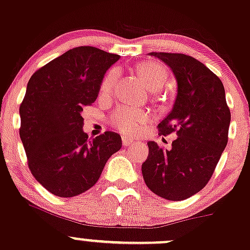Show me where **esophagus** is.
I'll return each instance as SVG.
<instances>
[{
    "label": "esophagus",
    "instance_id": "34e87169",
    "mask_svg": "<svg viewBox=\"0 0 250 250\" xmlns=\"http://www.w3.org/2000/svg\"><path fill=\"white\" fill-rule=\"evenodd\" d=\"M122 144H123V146H125V147H128V146L134 145L135 143H134V141L130 138H125H125L122 139Z\"/></svg>",
    "mask_w": 250,
    "mask_h": 250
}]
</instances>
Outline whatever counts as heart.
Here are the masks:
<instances>
[{
	"label": "heart",
	"instance_id": "heart-1",
	"mask_svg": "<svg viewBox=\"0 0 250 250\" xmlns=\"http://www.w3.org/2000/svg\"><path fill=\"white\" fill-rule=\"evenodd\" d=\"M135 72L140 80L149 91H158L167 80V70L159 63L143 61L135 65ZM117 68H112L104 75L101 83L102 96H109L117 83ZM111 125L122 133L128 135H138L143 130L144 125L151 121V114L147 110L132 106H123L117 109L111 115Z\"/></svg>",
	"mask_w": 250,
	"mask_h": 250
}]
</instances>
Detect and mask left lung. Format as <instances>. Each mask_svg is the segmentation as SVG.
Segmentation results:
<instances>
[{"instance_id": "obj_1", "label": "left lung", "mask_w": 250, "mask_h": 250, "mask_svg": "<svg viewBox=\"0 0 250 250\" xmlns=\"http://www.w3.org/2000/svg\"><path fill=\"white\" fill-rule=\"evenodd\" d=\"M171 69L177 83L175 103L158 125L162 135L176 132L171 149L147 143L141 171L157 195L181 201L199 193L211 178L228 144L230 110L220 79L204 63L183 54L149 52Z\"/></svg>"}]
</instances>
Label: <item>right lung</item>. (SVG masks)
<instances>
[{
  "mask_svg": "<svg viewBox=\"0 0 250 250\" xmlns=\"http://www.w3.org/2000/svg\"><path fill=\"white\" fill-rule=\"evenodd\" d=\"M120 57L78 46L46 63L28 80L19 110L20 139L31 172L54 195L72 198L93 187L107 159L122 147L115 132L88 139L81 116Z\"/></svg>",
  "mask_w": 250,
  "mask_h": 250,
  "instance_id": "right-lung-1",
  "label": "right lung"
}]
</instances>
